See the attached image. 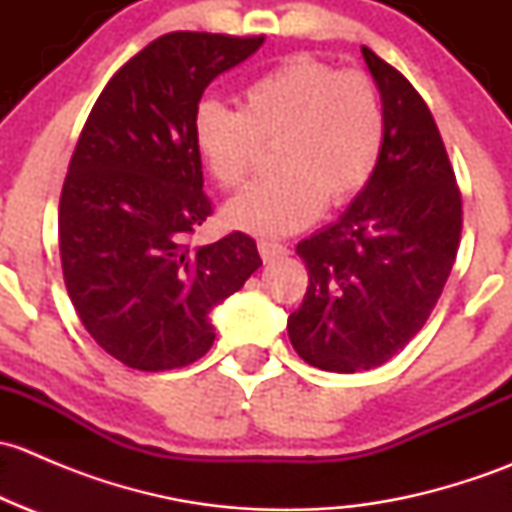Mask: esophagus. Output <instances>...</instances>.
<instances>
[{"instance_id":"34e87169","label":"esophagus","mask_w":512,"mask_h":512,"mask_svg":"<svg viewBox=\"0 0 512 512\" xmlns=\"http://www.w3.org/2000/svg\"><path fill=\"white\" fill-rule=\"evenodd\" d=\"M257 250H260L262 260H265V262L280 260V257L289 255L287 245H282V242H272V240H260V242H257Z\"/></svg>"}]
</instances>
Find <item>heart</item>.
I'll list each match as a JSON object with an SVG mask.
<instances>
[{
	"instance_id": "b5f03b06",
	"label": "heart",
	"mask_w": 512,
	"mask_h": 512,
	"mask_svg": "<svg viewBox=\"0 0 512 512\" xmlns=\"http://www.w3.org/2000/svg\"><path fill=\"white\" fill-rule=\"evenodd\" d=\"M386 138L379 86L364 71H339L312 56H292L242 89L240 108L203 101L193 116V146L215 185H245L272 146L275 173L225 208L227 225L285 235L319 210L342 208L369 185Z\"/></svg>"
}]
</instances>
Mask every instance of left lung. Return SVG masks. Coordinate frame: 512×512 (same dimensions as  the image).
Listing matches in <instances>:
<instances>
[{"label": "left lung", "mask_w": 512, "mask_h": 512, "mask_svg": "<svg viewBox=\"0 0 512 512\" xmlns=\"http://www.w3.org/2000/svg\"><path fill=\"white\" fill-rule=\"evenodd\" d=\"M361 54L384 98V151L347 213L297 245L309 285L287 319L294 352L339 374L381 366L421 332L463 227L461 190L426 101L374 51Z\"/></svg>", "instance_id": "left-lung-1"}]
</instances>
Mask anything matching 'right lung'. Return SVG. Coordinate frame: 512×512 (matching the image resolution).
I'll return each mask as SVG.
<instances>
[{
  "label": "right lung",
  "mask_w": 512,
  "mask_h": 512,
  "mask_svg": "<svg viewBox=\"0 0 512 512\" xmlns=\"http://www.w3.org/2000/svg\"><path fill=\"white\" fill-rule=\"evenodd\" d=\"M265 36L170 32L121 66L84 123L59 200L71 304L98 347L131 369L188 366L213 347L210 309L262 265L250 235L188 237L213 213L193 116L210 81Z\"/></svg>",
  "instance_id": "1"
}]
</instances>
